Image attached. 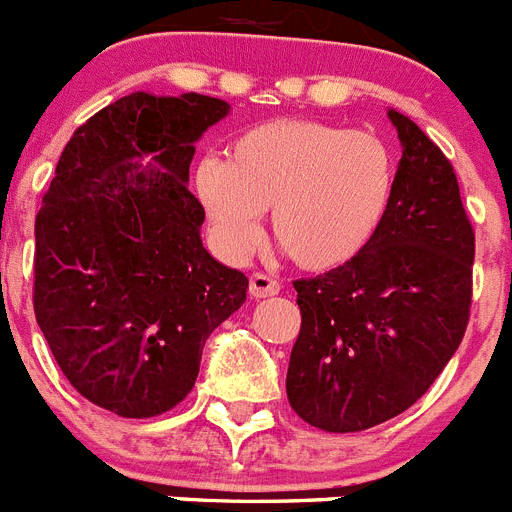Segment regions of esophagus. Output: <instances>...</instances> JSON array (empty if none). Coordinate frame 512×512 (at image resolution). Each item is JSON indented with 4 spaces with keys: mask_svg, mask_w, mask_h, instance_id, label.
Returning a JSON list of instances; mask_svg holds the SVG:
<instances>
[{
    "mask_svg": "<svg viewBox=\"0 0 512 512\" xmlns=\"http://www.w3.org/2000/svg\"><path fill=\"white\" fill-rule=\"evenodd\" d=\"M248 292H251V297H271L279 292V282L277 279L266 277V274H261V271H256V274H251V279H248Z\"/></svg>",
    "mask_w": 512,
    "mask_h": 512,
    "instance_id": "1",
    "label": "esophagus"
}]
</instances>
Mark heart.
<instances>
[{
    "mask_svg": "<svg viewBox=\"0 0 512 512\" xmlns=\"http://www.w3.org/2000/svg\"><path fill=\"white\" fill-rule=\"evenodd\" d=\"M217 241L241 256L271 233L305 271L354 261L382 228L395 194V156L379 135L318 120H269L235 135L228 161L202 158L194 169Z\"/></svg>",
    "mask_w": 512,
    "mask_h": 512,
    "instance_id": "b5f03b06",
    "label": "heart"
}]
</instances>
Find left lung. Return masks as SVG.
<instances>
[{"label":"left lung","instance_id":"obj_1","mask_svg":"<svg viewBox=\"0 0 512 512\" xmlns=\"http://www.w3.org/2000/svg\"><path fill=\"white\" fill-rule=\"evenodd\" d=\"M395 194L374 241L312 279L287 369L289 405L328 433H356L418 402L459 348L472 307L474 230L454 166L410 117Z\"/></svg>","mask_w":512,"mask_h":512}]
</instances>
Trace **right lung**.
Here are the masks:
<instances>
[{
  "mask_svg": "<svg viewBox=\"0 0 512 512\" xmlns=\"http://www.w3.org/2000/svg\"><path fill=\"white\" fill-rule=\"evenodd\" d=\"M205 94L133 92L76 128L35 217L33 307L63 377L122 415L176 408L248 279L205 251L187 189L194 140L228 115ZM154 153L158 167L137 158Z\"/></svg>",
  "mask_w": 512,
  "mask_h": 512,
  "instance_id": "obj_1",
  "label": "right lung"
}]
</instances>
